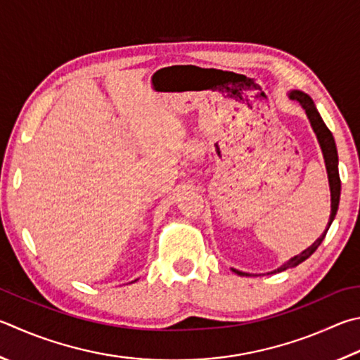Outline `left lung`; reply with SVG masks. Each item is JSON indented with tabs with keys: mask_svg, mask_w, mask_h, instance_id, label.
<instances>
[{
	"mask_svg": "<svg viewBox=\"0 0 360 360\" xmlns=\"http://www.w3.org/2000/svg\"><path fill=\"white\" fill-rule=\"evenodd\" d=\"M290 97L292 101L299 102L300 105L304 107L307 116H309V120L311 122V127L313 130H315V134L318 136V141L319 145H321V149H323V154H324V160H326V168H328V174H329V186H330V200H332V205H330V217H329V225L328 228H326L324 234H321L315 243H313L307 250H304L300 255H297V257L291 258L288 263H285L282 267H278V269L276 272H280V271H286L290 269V267H294L302 263V261H305L309 257H311L313 253H315L316 248L321 245V243L326 238V233H328L329 226L332 224V220L335 219V214H337V209H338V201H340V174H338V155H337V146H335V141H334V136H332V132L328 129V126H326L323 117L319 116L318 110L315 107V103H313V101L310 99L309 96L300 93V91H292V93L290 94ZM234 271V269H233ZM236 274H239V276H248V274L245 272H239V271H234Z\"/></svg>",
	"mask_w": 360,
	"mask_h": 360,
	"instance_id": "1",
	"label": "left lung"
}]
</instances>
